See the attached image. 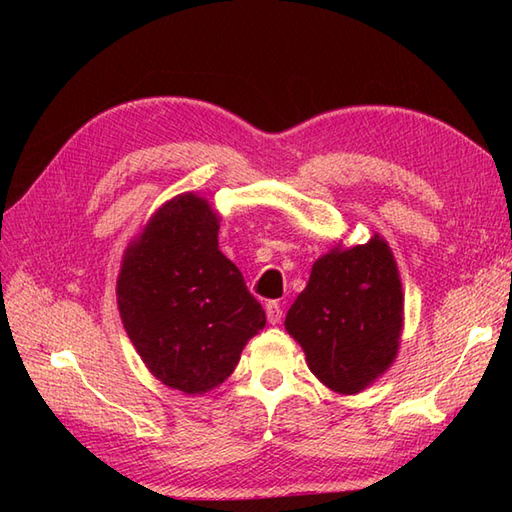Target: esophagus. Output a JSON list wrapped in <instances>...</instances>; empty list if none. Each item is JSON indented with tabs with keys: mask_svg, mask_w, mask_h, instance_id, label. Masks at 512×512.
Here are the masks:
<instances>
[{
	"mask_svg": "<svg viewBox=\"0 0 512 512\" xmlns=\"http://www.w3.org/2000/svg\"><path fill=\"white\" fill-rule=\"evenodd\" d=\"M281 314H284V310H281V306L277 301H268L266 303V317H268V323L277 325L281 321Z\"/></svg>",
	"mask_w": 512,
	"mask_h": 512,
	"instance_id": "1",
	"label": "esophagus"
}]
</instances>
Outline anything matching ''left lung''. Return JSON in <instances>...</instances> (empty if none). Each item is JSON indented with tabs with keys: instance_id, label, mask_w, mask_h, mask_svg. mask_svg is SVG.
Instances as JSON below:
<instances>
[{
	"instance_id": "left-lung-1",
	"label": "left lung",
	"mask_w": 512,
	"mask_h": 512,
	"mask_svg": "<svg viewBox=\"0 0 512 512\" xmlns=\"http://www.w3.org/2000/svg\"><path fill=\"white\" fill-rule=\"evenodd\" d=\"M286 330L332 391L358 394L383 376L402 332V286L385 239L374 235L317 259L286 314Z\"/></svg>"
}]
</instances>
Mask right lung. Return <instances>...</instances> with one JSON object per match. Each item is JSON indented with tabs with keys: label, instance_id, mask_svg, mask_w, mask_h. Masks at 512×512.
<instances>
[{
	"label": "right lung",
	"instance_id": "obj_1",
	"mask_svg": "<svg viewBox=\"0 0 512 512\" xmlns=\"http://www.w3.org/2000/svg\"><path fill=\"white\" fill-rule=\"evenodd\" d=\"M217 231L220 215L209 202L176 195L127 246L116 281L123 325L147 369L191 396L222 385L266 325Z\"/></svg>",
	"mask_w": 512,
	"mask_h": 512
}]
</instances>
